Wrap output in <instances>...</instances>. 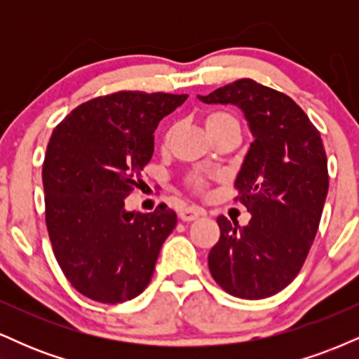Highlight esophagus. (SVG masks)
<instances>
[{
	"label": "esophagus",
	"instance_id": "esophagus-1",
	"mask_svg": "<svg viewBox=\"0 0 359 359\" xmlns=\"http://www.w3.org/2000/svg\"><path fill=\"white\" fill-rule=\"evenodd\" d=\"M205 214V211L204 209H201V208H185V209H182V211H180V214H179V217L182 221H194V219H197V217H201V216H204Z\"/></svg>",
	"mask_w": 359,
	"mask_h": 359
}]
</instances>
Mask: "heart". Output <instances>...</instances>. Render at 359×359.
<instances>
[{"instance_id": "1", "label": "heart", "mask_w": 359, "mask_h": 359, "mask_svg": "<svg viewBox=\"0 0 359 359\" xmlns=\"http://www.w3.org/2000/svg\"><path fill=\"white\" fill-rule=\"evenodd\" d=\"M224 125H238V119L231 113H226V111H212V113L205 116V128H208V131ZM196 185L201 187V180H196Z\"/></svg>"}]
</instances>
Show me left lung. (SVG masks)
Listing matches in <instances>:
<instances>
[{
  "label": "left lung",
  "mask_w": 359,
  "mask_h": 359,
  "mask_svg": "<svg viewBox=\"0 0 359 359\" xmlns=\"http://www.w3.org/2000/svg\"><path fill=\"white\" fill-rule=\"evenodd\" d=\"M197 97L240 108L253 137L234 182L251 219L217 217L209 270L234 297H270L297 277L319 228L329 189L320 133L290 97L251 79Z\"/></svg>",
  "instance_id": "8db88e82"
}]
</instances>
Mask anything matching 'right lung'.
<instances>
[{"label":"right lung","mask_w":359,"mask_h":359,"mask_svg":"<svg viewBox=\"0 0 359 359\" xmlns=\"http://www.w3.org/2000/svg\"><path fill=\"white\" fill-rule=\"evenodd\" d=\"M187 94L121 90L90 100L53 130L42 182L53 253L76 290L119 304L145 290L177 214L128 211L154 156V131Z\"/></svg>","instance_id":"right-lung-1"}]
</instances>
